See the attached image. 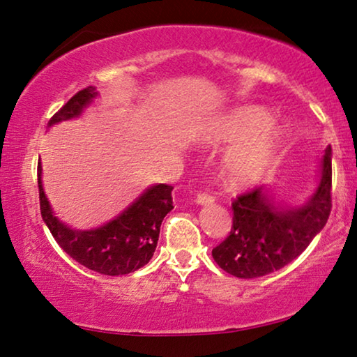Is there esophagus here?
I'll return each instance as SVG.
<instances>
[{
  "label": "esophagus",
  "instance_id": "34e87169",
  "mask_svg": "<svg viewBox=\"0 0 357 357\" xmlns=\"http://www.w3.org/2000/svg\"><path fill=\"white\" fill-rule=\"evenodd\" d=\"M213 202V196L207 195V193H199L196 196V204L199 206H209Z\"/></svg>",
  "mask_w": 357,
  "mask_h": 357
}]
</instances>
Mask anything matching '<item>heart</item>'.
Segmentation results:
<instances>
[{
  "mask_svg": "<svg viewBox=\"0 0 357 357\" xmlns=\"http://www.w3.org/2000/svg\"><path fill=\"white\" fill-rule=\"evenodd\" d=\"M273 114L260 105H241L218 114L199 135L206 145H232L225 155L223 171L233 186H250L270 172L289 129L271 123Z\"/></svg>",
  "mask_w": 357,
  "mask_h": 357,
  "instance_id": "b5f03b06",
  "label": "heart"
}]
</instances>
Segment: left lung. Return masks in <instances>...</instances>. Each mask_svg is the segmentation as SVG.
Instances as JSON below:
<instances>
[{
    "label": "left lung",
    "instance_id": "1",
    "mask_svg": "<svg viewBox=\"0 0 357 357\" xmlns=\"http://www.w3.org/2000/svg\"><path fill=\"white\" fill-rule=\"evenodd\" d=\"M332 148L319 160L312 195L298 206L274 197L271 186H260L233 202L229 236L212 250L223 271L254 279L281 270L308 248L326 227L332 207Z\"/></svg>",
    "mask_w": 357,
    "mask_h": 357
}]
</instances>
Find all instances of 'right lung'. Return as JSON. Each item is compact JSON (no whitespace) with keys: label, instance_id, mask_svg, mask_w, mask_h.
<instances>
[{"label":"right lung","instance_id":"1","mask_svg":"<svg viewBox=\"0 0 357 357\" xmlns=\"http://www.w3.org/2000/svg\"><path fill=\"white\" fill-rule=\"evenodd\" d=\"M98 92L89 86L73 96L49 119L47 129L59 123L79 118L96 102ZM41 217L54 239L79 265L107 276H124L151 260L160 239L164 217L174 209L172 186H148L129 207L112 220L96 228H73L54 213L43 188V167L38 162Z\"/></svg>","mask_w":357,"mask_h":357}]
</instances>
